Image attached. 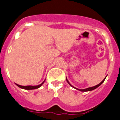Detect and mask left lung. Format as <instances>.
Instances as JSON below:
<instances>
[{
	"label": "left lung",
	"mask_w": 120,
	"mask_h": 120,
	"mask_svg": "<svg viewBox=\"0 0 120 120\" xmlns=\"http://www.w3.org/2000/svg\"><path fill=\"white\" fill-rule=\"evenodd\" d=\"M105 78H106V77H105V79H104V80H103V81H102L101 82H100V84H98L96 85V86H94V87H89V88H86V89H78V88H75V87H73V86H72V85L70 83V82H69V81H68V80H67V78H66V80H67V82H68V83L69 84H70V86H71V87H73V88H75V89L78 90H79V91H91V90H93L96 89V88H97V87H99V86H100V85L101 84L103 83V82H104V80H105Z\"/></svg>",
	"instance_id": "1"
}]
</instances>
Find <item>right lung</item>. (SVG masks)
Instances as JSON below:
<instances>
[{"label": "right lung", "instance_id": "right-lung-1", "mask_svg": "<svg viewBox=\"0 0 120 120\" xmlns=\"http://www.w3.org/2000/svg\"><path fill=\"white\" fill-rule=\"evenodd\" d=\"M45 80L40 85H38V86H20V85H19L17 84H16L19 87L21 88H23V89H25V90H33V89H36V88H39L40 87H41L42 86L43 84L45 82Z\"/></svg>", "mask_w": 120, "mask_h": 120}]
</instances>
